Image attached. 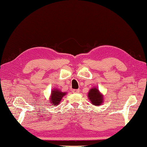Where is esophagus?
Wrapping results in <instances>:
<instances>
[{
    "instance_id": "obj_1",
    "label": "esophagus",
    "mask_w": 147,
    "mask_h": 147,
    "mask_svg": "<svg viewBox=\"0 0 147 147\" xmlns=\"http://www.w3.org/2000/svg\"><path fill=\"white\" fill-rule=\"evenodd\" d=\"M79 89H73L72 92H74V93H79Z\"/></svg>"
}]
</instances>
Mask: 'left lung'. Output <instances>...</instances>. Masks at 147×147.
Returning <instances> with one entry per match:
<instances>
[{"label":"left lung","instance_id":"obj_1","mask_svg":"<svg viewBox=\"0 0 147 147\" xmlns=\"http://www.w3.org/2000/svg\"><path fill=\"white\" fill-rule=\"evenodd\" d=\"M88 98L94 106H100L103 102V96L96 88H92L88 92Z\"/></svg>","mask_w":147,"mask_h":147}]
</instances>
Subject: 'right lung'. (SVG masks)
<instances>
[{
	"mask_svg": "<svg viewBox=\"0 0 147 147\" xmlns=\"http://www.w3.org/2000/svg\"><path fill=\"white\" fill-rule=\"evenodd\" d=\"M66 94V92H63L60 90H58L57 89H54L51 91V96L50 97L51 103L53 106L58 105L60 103L62 98Z\"/></svg>",
	"mask_w": 147,
	"mask_h": 147,
	"instance_id": "obj_1",
	"label": "right lung"
}]
</instances>
